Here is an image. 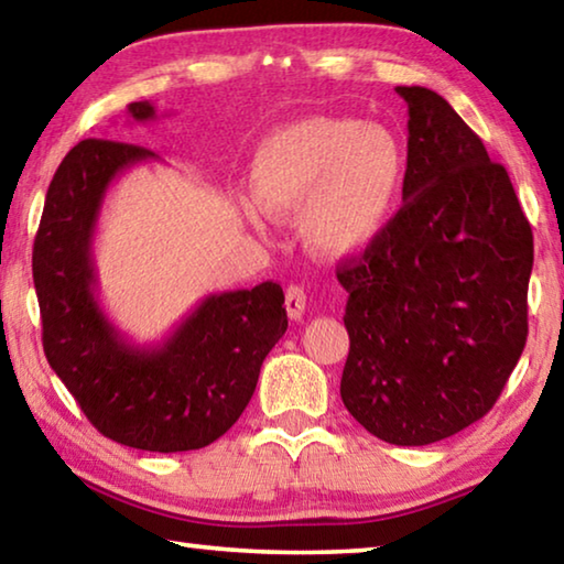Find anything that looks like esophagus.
Segmentation results:
<instances>
[{
	"mask_svg": "<svg viewBox=\"0 0 564 564\" xmlns=\"http://www.w3.org/2000/svg\"><path fill=\"white\" fill-rule=\"evenodd\" d=\"M285 311H289V318L291 321H301L303 313H305V291L301 285H291L289 291H285Z\"/></svg>",
	"mask_w": 564,
	"mask_h": 564,
	"instance_id": "esophagus-1",
	"label": "esophagus"
}]
</instances>
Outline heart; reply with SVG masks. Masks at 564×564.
Returning <instances> with one entry per match:
<instances>
[{"label":"heart","instance_id":"1","mask_svg":"<svg viewBox=\"0 0 564 564\" xmlns=\"http://www.w3.org/2000/svg\"><path fill=\"white\" fill-rule=\"evenodd\" d=\"M408 171L405 147L380 123L316 113L275 129L251 161L261 212H299L305 246L321 259H350L393 218Z\"/></svg>","mask_w":564,"mask_h":564}]
</instances>
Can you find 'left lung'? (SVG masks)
Instances as JSON below:
<instances>
[{"mask_svg":"<svg viewBox=\"0 0 564 564\" xmlns=\"http://www.w3.org/2000/svg\"><path fill=\"white\" fill-rule=\"evenodd\" d=\"M408 104L403 208L340 263L348 413L390 445H431L480 420L528 340L532 228L505 166L441 94Z\"/></svg>","mask_w":564,"mask_h":564,"instance_id":"left-lung-1","label":"left lung"}]
</instances>
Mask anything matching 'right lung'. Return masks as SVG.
I'll return each instance as SVG.
<instances>
[{"label":"right lung","instance_id":"obj_1","mask_svg":"<svg viewBox=\"0 0 564 564\" xmlns=\"http://www.w3.org/2000/svg\"><path fill=\"white\" fill-rule=\"evenodd\" d=\"M127 113L156 119L151 101H133ZM141 161L156 154L87 139L56 169L32 253L44 352L101 435L137 451H198L241 417L289 316L283 289L265 281L206 295L154 346L113 326L97 293L94 234L109 186Z\"/></svg>","mask_w":564,"mask_h":564}]
</instances>
